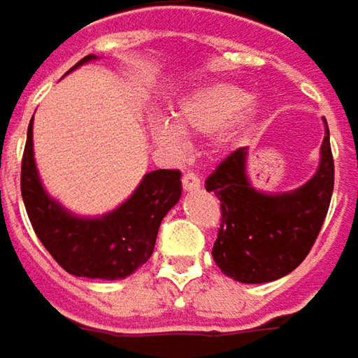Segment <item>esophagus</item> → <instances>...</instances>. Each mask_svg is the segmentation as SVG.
Returning <instances> with one entry per match:
<instances>
[{"label": "esophagus", "mask_w": 358, "mask_h": 358, "mask_svg": "<svg viewBox=\"0 0 358 358\" xmlns=\"http://www.w3.org/2000/svg\"><path fill=\"white\" fill-rule=\"evenodd\" d=\"M181 181H183V189L185 191H195V189L201 187V181H199V177L195 173H185Z\"/></svg>", "instance_id": "obj_1"}]
</instances>
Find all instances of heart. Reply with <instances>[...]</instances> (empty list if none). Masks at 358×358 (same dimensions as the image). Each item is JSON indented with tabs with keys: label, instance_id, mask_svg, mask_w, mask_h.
Here are the masks:
<instances>
[{
	"label": "heart",
	"instance_id": "heart-1",
	"mask_svg": "<svg viewBox=\"0 0 358 358\" xmlns=\"http://www.w3.org/2000/svg\"><path fill=\"white\" fill-rule=\"evenodd\" d=\"M252 94L236 84L215 82L191 92L179 102L175 110V122L181 131L193 134H209L220 131L229 120L240 115L243 108L256 115ZM152 136L159 145L175 149L179 147V131L165 118L152 120Z\"/></svg>",
	"mask_w": 358,
	"mask_h": 358
}]
</instances>
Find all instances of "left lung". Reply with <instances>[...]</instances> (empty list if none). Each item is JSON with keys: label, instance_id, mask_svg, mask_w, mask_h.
Listing matches in <instances>:
<instances>
[{"label": "left lung", "instance_id": "8db88e82", "mask_svg": "<svg viewBox=\"0 0 358 358\" xmlns=\"http://www.w3.org/2000/svg\"><path fill=\"white\" fill-rule=\"evenodd\" d=\"M332 187L329 127H324L318 169L292 191L256 189L248 177V147L231 152L206 181L207 191H213L222 203V225L211 252L217 268L243 284L274 282L290 274L316 241L331 206Z\"/></svg>", "mask_w": 358, "mask_h": 358}]
</instances>
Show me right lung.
Listing matches in <instances>:
<instances>
[{"instance_id": "add662e5", "label": "right lung", "mask_w": 358, "mask_h": 358, "mask_svg": "<svg viewBox=\"0 0 358 358\" xmlns=\"http://www.w3.org/2000/svg\"><path fill=\"white\" fill-rule=\"evenodd\" d=\"M96 60L84 56L72 70ZM181 173H147L133 195L108 213L84 217L48 195L34 159V117L22 159V197L36 236L72 276L120 280L151 258L159 225L181 197Z\"/></svg>"}]
</instances>
